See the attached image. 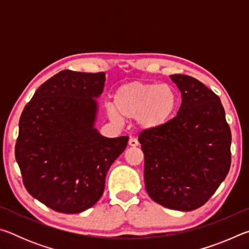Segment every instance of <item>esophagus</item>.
I'll return each instance as SVG.
<instances>
[{
  "label": "esophagus",
  "instance_id": "obj_1",
  "mask_svg": "<svg viewBox=\"0 0 249 249\" xmlns=\"http://www.w3.org/2000/svg\"><path fill=\"white\" fill-rule=\"evenodd\" d=\"M128 145L133 146V147H136V146H138V141L135 137H130L129 141H128Z\"/></svg>",
  "mask_w": 249,
  "mask_h": 249
}]
</instances>
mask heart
Listing matches in <instances>:
<instances>
[{"mask_svg":"<svg viewBox=\"0 0 249 249\" xmlns=\"http://www.w3.org/2000/svg\"><path fill=\"white\" fill-rule=\"evenodd\" d=\"M114 103L115 107H107L112 120L136 119L142 128L156 129L175 116L179 107V94L170 84L133 81L116 90Z\"/></svg>","mask_w":249,"mask_h":249,"instance_id":"heart-1","label":"heart"}]
</instances>
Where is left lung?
<instances>
[{
    "label": "left lung",
    "instance_id": "8db88e82",
    "mask_svg": "<svg viewBox=\"0 0 249 249\" xmlns=\"http://www.w3.org/2000/svg\"><path fill=\"white\" fill-rule=\"evenodd\" d=\"M182 103L162 127L144 129L146 190L156 203L193 211L212 196L231 168V134L221 100L199 80L172 74Z\"/></svg>",
    "mask_w": 249,
    "mask_h": 249
}]
</instances>
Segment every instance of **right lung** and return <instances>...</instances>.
Returning <instances> with one entry per match:
<instances>
[{
	"label": "right lung",
	"mask_w": 249,
	"mask_h": 249,
	"mask_svg": "<svg viewBox=\"0 0 249 249\" xmlns=\"http://www.w3.org/2000/svg\"><path fill=\"white\" fill-rule=\"evenodd\" d=\"M105 73L62 70L38 88L19 119L15 158L23 183L46 206L73 214L102 196L105 177L128 136L94 128Z\"/></svg>",
	"instance_id": "add662e5"
}]
</instances>
